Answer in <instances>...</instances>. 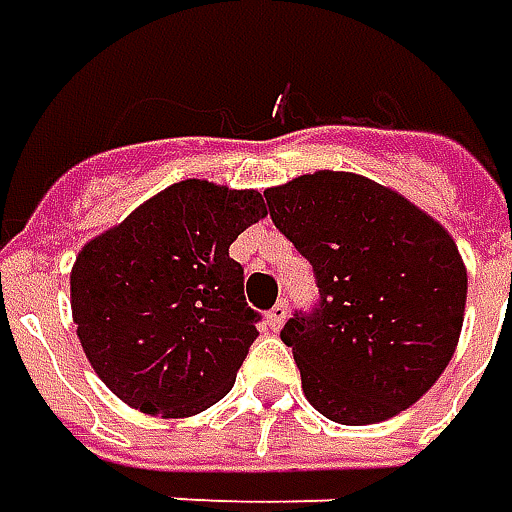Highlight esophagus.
I'll return each mask as SVG.
<instances>
[{"label": "esophagus", "instance_id": "34e87169", "mask_svg": "<svg viewBox=\"0 0 512 512\" xmlns=\"http://www.w3.org/2000/svg\"><path fill=\"white\" fill-rule=\"evenodd\" d=\"M284 318H287V301L281 298L279 304L267 312V324H270V329H276V332H279V327L284 324Z\"/></svg>", "mask_w": 512, "mask_h": 512}]
</instances>
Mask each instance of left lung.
<instances>
[{"label":"left lung","instance_id":"obj_1","mask_svg":"<svg viewBox=\"0 0 512 512\" xmlns=\"http://www.w3.org/2000/svg\"><path fill=\"white\" fill-rule=\"evenodd\" d=\"M264 197L318 281V304L281 329L310 406L332 423L369 425L417 403L462 332L468 270L454 239L349 171L301 174Z\"/></svg>","mask_w":512,"mask_h":512}]
</instances>
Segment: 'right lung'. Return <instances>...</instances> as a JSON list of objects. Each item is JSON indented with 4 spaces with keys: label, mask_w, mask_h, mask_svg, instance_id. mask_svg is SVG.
Listing matches in <instances>:
<instances>
[{
    "label": "right lung",
    "mask_w": 512,
    "mask_h": 512,
    "mask_svg": "<svg viewBox=\"0 0 512 512\" xmlns=\"http://www.w3.org/2000/svg\"><path fill=\"white\" fill-rule=\"evenodd\" d=\"M262 216L259 191L183 180L75 256L72 321L95 375L123 403L191 417L231 392L259 312L228 248Z\"/></svg>",
    "instance_id": "1"
}]
</instances>
